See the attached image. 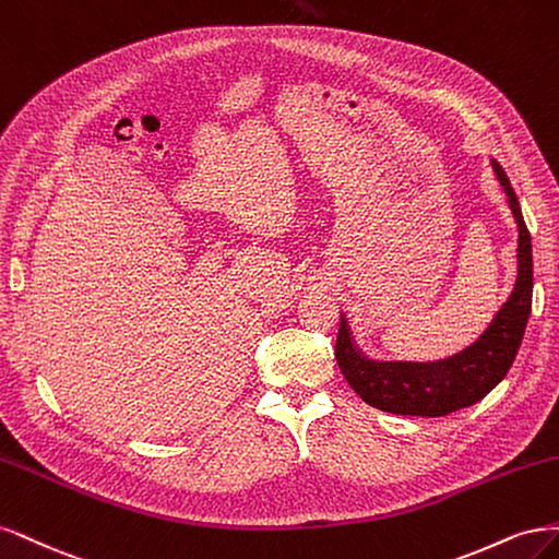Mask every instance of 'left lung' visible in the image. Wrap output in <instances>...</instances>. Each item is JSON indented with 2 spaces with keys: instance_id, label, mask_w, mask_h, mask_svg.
Returning <instances> with one entry per match:
<instances>
[{
  "instance_id": "left-lung-1",
  "label": "left lung",
  "mask_w": 559,
  "mask_h": 559,
  "mask_svg": "<svg viewBox=\"0 0 559 559\" xmlns=\"http://www.w3.org/2000/svg\"><path fill=\"white\" fill-rule=\"evenodd\" d=\"M492 169L518 223V278L511 297L472 346L437 362H376L357 350L348 320L341 316L336 362L348 385L369 406L397 416L439 418L474 406L509 373L532 313V237L509 176L495 159Z\"/></svg>"
}]
</instances>
